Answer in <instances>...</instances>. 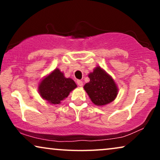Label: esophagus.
Instances as JSON below:
<instances>
[{
    "label": "esophagus",
    "mask_w": 160,
    "mask_h": 160,
    "mask_svg": "<svg viewBox=\"0 0 160 160\" xmlns=\"http://www.w3.org/2000/svg\"><path fill=\"white\" fill-rule=\"evenodd\" d=\"M76 83H77L78 86H79V87H82L83 86V82H82V81L77 80V82H76Z\"/></svg>",
    "instance_id": "34e87169"
}]
</instances>
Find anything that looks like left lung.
<instances>
[{"label": "left lung", "instance_id": "1", "mask_svg": "<svg viewBox=\"0 0 160 160\" xmlns=\"http://www.w3.org/2000/svg\"><path fill=\"white\" fill-rule=\"evenodd\" d=\"M88 76L90 80L84 89L95 106H106L116 99L119 92L117 84L105 70L97 66Z\"/></svg>", "mask_w": 160, "mask_h": 160}]
</instances>
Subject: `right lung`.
<instances>
[{"label": "right lung", "mask_w": 160, "mask_h": 160, "mask_svg": "<svg viewBox=\"0 0 160 160\" xmlns=\"http://www.w3.org/2000/svg\"><path fill=\"white\" fill-rule=\"evenodd\" d=\"M76 87L77 85L72 78H66L60 69L55 68L41 80L38 91L47 103L58 105Z\"/></svg>", "instance_id": "add662e5"}]
</instances>
